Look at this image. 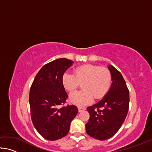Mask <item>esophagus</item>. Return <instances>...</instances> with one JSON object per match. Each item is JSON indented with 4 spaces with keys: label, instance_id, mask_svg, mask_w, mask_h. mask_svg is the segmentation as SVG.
Masks as SVG:
<instances>
[{
    "label": "esophagus",
    "instance_id": "34e87169",
    "mask_svg": "<svg viewBox=\"0 0 152 152\" xmlns=\"http://www.w3.org/2000/svg\"><path fill=\"white\" fill-rule=\"evenodd\" d=\"M78 111L79 112H81L82 110H84L86 109L84 107H78Z\"/></svg>",
    "mask_w": 152,
    "mask_h": 152
}]
</instances>
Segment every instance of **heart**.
Instances as JSON below:
<instances>
[{"label": "heart", "instance_id": "1", "mask_svg": "<svg viewBox=\"0 0 152 152\" xmlns=\"http://www.w3.org/2000/svg\"><path fill=\"white\" fill-rule=\"evenodd\" d=\"M83 91L72 92L69 101L78 107L91 103L93 96L101 99L109 91L111 82V74L107 68L94 65L80 66L74 71V75L66 72L62 76V84L68 91L78 88L80 83H83Z\"/></svg>", "mask_w": 152, "mask_h": 152}]
</instances>
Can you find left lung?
I'll list each match as a JSON object with an SVG mask.
<instances>
[{
    "instance_id": "left-lung-1",
    "label": "left lung",
    "mask_w": 152,
    "mask_h": 152,
    "mask_svg": "<svg viewBox=\"0 0 152 152\" xmlns=\"http://www.w3.org/2000/svg\"><path fill=\"white\" fill-rule=\"evenodd\" d=\"M112 84L103 99L87 108L90 114L86 131L91 137L106 140L115 135L127 116L129 104V92L120 72L109 65Z\"/></svg>"
}]
</instances>
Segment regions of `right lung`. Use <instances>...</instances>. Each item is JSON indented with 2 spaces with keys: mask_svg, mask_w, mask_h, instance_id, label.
I'll use <instances>...</instances> for the list:
<instances>
[{
  "mask_svg": "<svg viewBox=\"0 0 152 152\" xmlns=\"http://www.w3.org/2000/svg\"><path fill=\"white\" fill-rule=\"evenodd\" d=\"M73 63L68 59L60 58L45 64L38 72L31 86L29 104L33 124L48 140L65 137L78 111L74 105L60 107L68 98L62 76Z\"/></svg>",
  "mask_w": 152,
  "mask_h": 152,
  "instance_id": "obj_1",
  "label": "right lung"
}]
</instances>
